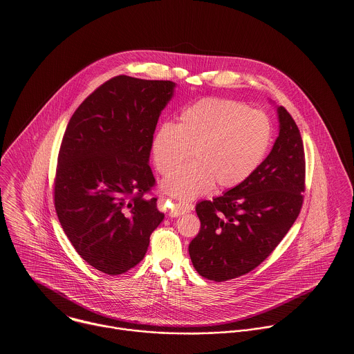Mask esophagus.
I'll return each instance as SVG.
<instances>
[{
	"instance_id": "obj_1",
	"label": "esophagus",
	"mask_w": 354,
	"mask_h": 354,
	"mask_svg": "<svg viewBox=\"0 0 354 354\" xmlns=\"http://www.w3.org/2000/svg\"><path fill=\"white\" fill-rule=\"evenodd\" d=\"M169 201L165 199L164 196L160 198V205L162 207H165L168 210V214L171 217H178V216H182L185 213H189L193 210V205H189V203H168Z\"/></svg>"
}]
</instances>
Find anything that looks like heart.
I'll list each match as a JSON object with an SVG mask.
<instances>
[{"mask_svg":"<svg viewBox=\"0 0 354 354\" xmlns=\"http://www.w3.org/2000/svg\"><path fill=\"white\" fill-rule=\"evenodd\" d=\"M274 140L272 119L250 106L206 97L183 109L176 124L164 123L152 138L156 169L168 176L188 158L194 164L168 178L162 187L179 199L231 190L248 180Z\"/></svg>","mask_w":354,"mask_h":354,"instance_id":"heart-1","label":"heart"}]
</instances>
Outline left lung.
<instances>
[{
    "label": "left lung",
    "mask_w": 354,
    "mask_h": 354,
    "mask_svg": "<svg viewBox=\"0 0 354 354\" xmlns=\"http://www.w3.org/2000/svg\"><path fill=\"white\" fill-rule=\"evenodd\" d=\"M279 134L270 155L243 185L196 206L201 230L189 252L198 274L223 282L258 268L296 221L306 192L300 130L278 107Z\"/></svg>",
    "instance_id": "obj_1"
}]
</instances>
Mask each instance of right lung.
Wrapping results in <instances>:
<instances>
[{"instance_id": "obj_1", "label": "right lung", "mask_w": 354, "mask_h": 354, "mask_svg": "<svg viewBox=\"0 0 354 354\" xmlns=\"http://www.w3.org/2000/svg\"><path fill=\"white\" fill-rule=\"evenodd\" d=\"M175 84L117 76L69 120L54 178V206L80 257L109 275L138 265L164 218L148 165L158 117Z\"/></svg>"}]
</instances>
